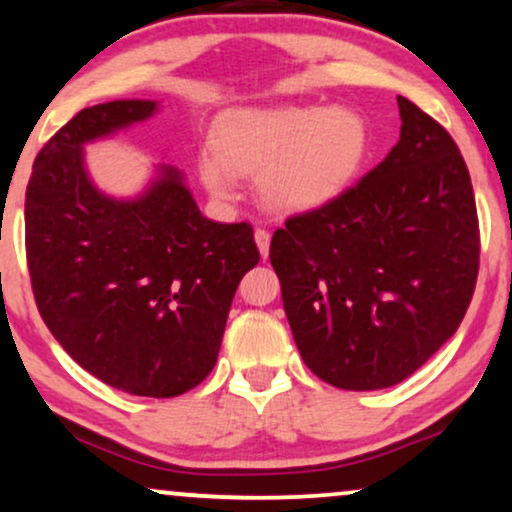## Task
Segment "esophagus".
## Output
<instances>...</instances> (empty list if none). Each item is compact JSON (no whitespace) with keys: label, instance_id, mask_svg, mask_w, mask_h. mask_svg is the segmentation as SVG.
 <instances>
[{"label":"esophagus","instance_id":"1","mask_svg":"<svg viewBox=\"0 0 512 512\" xmlns=\"http://www.w3.org/2000/svg\"><path fill=\"white\" fill-rule=\"evenodd\" d=\"M255 243H257V248H260L262 257H267L269 243H271V234H269V231L262 229V226H257V229H255Z\"/></svg>","mask_w":512,"mask_h":512}]
</instances>
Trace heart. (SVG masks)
<instances>
[{
    "label": "heart",
    "mask_w": 512,
    "mask_h": 512,
    "mask_svg": "<svg viewBox=\"0 0 512 512\" xmlns=\"http://www.w3.org/2000/svg\"><path fill=\"white\" fill-rule=\"evenodd\" d=\"M215 155L200 158V177L215 196H229L234 177H260L271 208L314 210L331 203L359 172L368 148L364 120L347 108L283 106L234 111L212 134Z\"/></svg>",
    "instance_id": "b5f03b06"
}]
</instances>
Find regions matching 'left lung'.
Instances as JSON below:
<instances>
[{
  "label": "left lung",
  "instance_id": "left-lung-1",
  "mask_svg": "<svg viewBox=\"0 0 512 512\" xmlns=\"http://www.w3.org/2000/svg\"><path fill=\"white\" fill-rule=\"evenodd\" d=\"M397 146L364 179L274 231L295 345L340 390L409 378L461 326L480 271L470 174L451 134L397 96Z\"/></svg>",
  "mask_w": 512,
  "mask_h": 512
}]
</instances>
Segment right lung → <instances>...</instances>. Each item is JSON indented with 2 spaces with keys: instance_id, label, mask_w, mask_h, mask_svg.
<instances>
[{
  "instance_id": "obj_1",
  "label": "right lung",
  "mask_w": 512,
  "mask_h": 512,
  "mask_svg": "<svg viewBox=\"0 0 512 512\" xmlns=\"http://www.w3.org/2000/svg\"><path fill=\"white\" fill-rule=\"evenodd\" d=\"M153 113L155 101L99 103L44 144L25 191V255L58 345L115 390L165 399L215 368L231 300L260 250L248 222L200 215L174 167L137 200L94 189L82 146Z\"/></svg>"
}]
</instances>
